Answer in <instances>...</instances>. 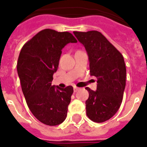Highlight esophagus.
Wrapping results in <instances>:
<instances>
[{
	"label": "esophagus",
	"instance_id": "esophagus-1",
	"mask_svg": "<svg viewBox=\"0 0 147 147\" xmlns=\"http://www.w3.org/2000/svg\"><path fill=\"white\" fill-rule=\"evenodd\" d=\"M78 90H79V88H78V87H74V92H78Z\"/></svg>",
	"mask_w": 147,
	"mask_h": 147
}]
</instances>
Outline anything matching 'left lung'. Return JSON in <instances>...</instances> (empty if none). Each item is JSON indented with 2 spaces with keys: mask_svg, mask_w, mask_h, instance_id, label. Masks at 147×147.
<instances>
[{
  "mask_svg": "<svg viewBox=\"0 0 147 147\" xmlns=\"http://www.w3.org/2000/svg\"><path fill=\"white\" fill-rule=\"evenodd\" d=\"M85 47L89 60L90 75L97 78L96 91L86 87V114L92 121L103 123L116 113L123 101L126 69L122 54L97 31H74Z\"/></svg>",
  "mask_w": 147,
  "mask_h": 147,
  "instance_id": "1",
  "label": "left lung"
}]
</instances>
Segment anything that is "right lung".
Returning a JSON list of instances; mask_svg holds the SVG:
<instances>
[{"label":"right lung","instance_id":"1","mask_svg":"<svg viewBox=\"0 0 147 147\" xmlns=\"http://www.w3.org/2000/svg\"><path fill=\"white\" fill-rule=\"evenodd\" d=\"M76 42L69 32L45 29L27 41L19 54L17 70L28 106L37 119L48 126L61 124L67 116L73 88H59L51 86V82L61 49Z\"/></svg>","mask_w":147,"mask_h":147}]
</instances>
